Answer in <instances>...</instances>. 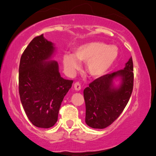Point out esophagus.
Returning <instances> with one entry per match:
<instances>
[{
	"label": "esophagus",
	"instance_id": "1",
	"mask_svg": "<svg viewBox=\"0 0 156 156\" xmlns=\"http://www.w3.org/2000/svg\"><path fill=\"white\" fill-rule=\"evenodd\" d=\"M80 88H81V87H80V83H78V82H76V83H75V84H74V89H76V91L80 90Z\"/></svg>",
	"mask_w": 156,
	"mask_h": 156
}]
</instances>
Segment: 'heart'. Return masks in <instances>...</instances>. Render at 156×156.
<instances>
[{"mask_svg": "<svg viewBox=\"0 0 156 156\" xmlns=\"http://www.w3.org/2000/svg\"><path fill=\"white\" fill-rule=\"evenodd\" d=\"M118 57V49L115 46L102 42H92L77 47L73 53H65L62 61L66 73L71 76L80 67V62L86 63V70L91 77L103 76Z\"/></svg>", "mask_w": 156, "mask_h": 156, "instance_id": "obj_1", "label": "heart"}]
</instances>
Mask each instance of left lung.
Here are the masks:
<instances>
[{"label":"left lung","mask_w":156,"mask_h":156,"mask_svg":"<svg viewBox=\"0 0 156 156\" xmlns=\"http://www.w3.org/2000/svg\"><path fill=\"white\" fill-rule=\"evenodd\" d=\"M132 57L123 69L100 77L83 90L85 122L92 128L103 129L112 124L128 104L133 87ZM119 79L117 87L114 81Z\"/></svg>","instance_id":"1"}]
</instances>
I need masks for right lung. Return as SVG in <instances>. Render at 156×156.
Masks as SVG:
<instances>
[{"label": "right lung", "mask_w": 156, "mask_h": 156, "mask_svg": "<svg viewBox=\"0 0 156 156\" xmlns=\"http://www.w3.org/2000/svg\"><path fill=\"white\" fill-rule=\"evenodd\" d=\"M55 52L54 44L42 34L32 39L20 62V98L28 119L38 128L55 125L73 82L61 77L58 62L51 60Z\"/></svg>", "instance_id": "add662e5"}]
</instances>
